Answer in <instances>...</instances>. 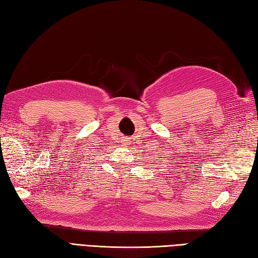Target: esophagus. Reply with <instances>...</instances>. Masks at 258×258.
Instances as JSON below:
<instances>
[{"label":"esophagus","mask_w":258,"mask_h":258,"mask_svg":"<svg viewBox=\"0 0 258 258\" xmlns=\"http://www.w3.org/2000/svg\"><path fill=\"white\" fill-rule=\"evenodd\" d=\"M122 146H124L125 148H129V147L131 146V140L129 139L128 137L123 138V140H122Z\"/></svg>","instance_id":"34e87169"}]
</instances>
